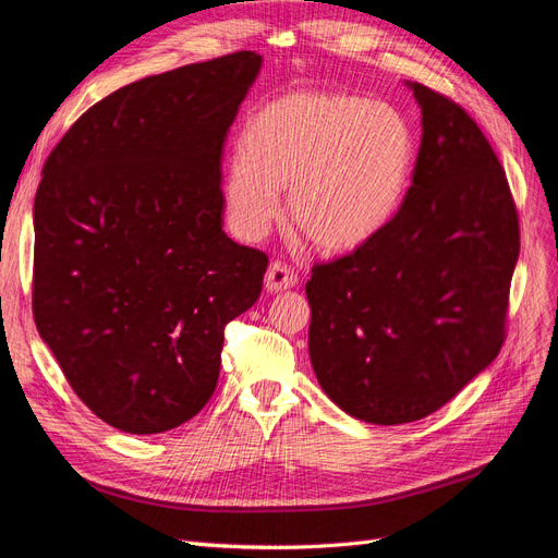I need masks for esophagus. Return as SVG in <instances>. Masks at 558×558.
Returning a JSON list of instances; mask_svg holds the SVG:
<instances>
[{
	"label": "esophagus",
	"instance_id": "obj_1",
	"mask_svg": "<svg viewBox=\"0 0 558 558\" xmlns=\"http://www.w3.org/2000/svg\"><path fill=\"white\" fill-rule=\"evenodd\" d=\"M298 283V275L293 272V269L281 263V260H275L272 265H269L267 275H265V289L269 293H279V291H286V289H293V286Z\"/></svg>",
	"mask_w": 558,
	"mask_h": 558
}]
</instances>
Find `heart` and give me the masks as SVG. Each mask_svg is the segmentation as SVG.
I'll use <instances>...</instances> for the list:
<instances>
[{"mask_svg": "<svg viewBox=\"0 0 558 558\" xmlns=\"http://www.w3.org/2000/svg\"><path fill=\"white\" fill-rule=\"evenodd\" d=\"M412 130L381 99L349 93H295L253 113L242 154L228 165L223 199L230 223L260 238L286 216L324 251H351L391 221L412 167Z\"/></svg>", "mask_w": 558, "mask_h": 558, "instance_id": "obj_1", "label": "heart"}]
</instances>
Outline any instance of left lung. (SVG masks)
Instances as JSON below:
<instances>
[{
	"mask_svg": "<svg viewBox=\"0 0 558 558\" xmlns=\"http://www.w3.org/2000/svg\"><path fill=\"white\" fill-rule=\"evenodd\" d=\"M421 146L400 209L373 240L312 267L310 359L326 396L367 424L447 404L505 342L519 216L468 111L410 83Z\"/></svg>",
	"mask_w": 558,
	"mask_h": 558,
	"instance_id": "left-lung-1",
	"label": "left lung"
}]
</instances>
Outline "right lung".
I'll list each match as a JSON object with an SVG mask.
<instances>
[{
  "label": "right lung",
  "mask_w": 558,
  "mask_h": 558,
  "mask_svg": "<svg viewBox=\"0 0 558 558\" xmlns=\"http://www.w3.org/2000/svg\"><path fill=\"white\" fill-rule=\"evenodd\" d=\"M253 50L99 99L50 150L35 197L32 314L86 408L154 435L193 418L223 330L258 300L267 256L223 232L228 130Z\"/></svg>",
  "instance_id": "1"
}]
</instances>
